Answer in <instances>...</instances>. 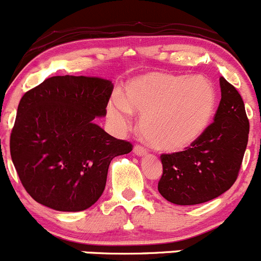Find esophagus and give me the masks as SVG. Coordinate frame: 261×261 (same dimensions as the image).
Listing matches in <instances>:
<instances>
[{
	"label": "esophagus",
	"instance_id": "1",
	"mask_svg": "<svg viewBox=\"0 0 261 261\" xmlns=\"http://www.w3.org/2000/svg\"><path fill=\"white\" fill-rule=\"evenodd\" d=\"M134 153H136L137 155H144L147 153V148L144 146H142V144H136V147H134Z\"/></svg>",
	"mask_w": 261,
	"mask_h": 261
}]
</instances>
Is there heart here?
<instances>
[{
	"instance_id": "b5f03b06",
	"label": "heart",
	"mask_w": 261,
	"mask_h": 261,
	"mask_svg": "<svg viewBox=\"0 0 261 261\" xmlns=\"http://www.w3.org/2000/svg\"><path fill=\"white\" fill-rule=\"evenodd\" d=\"M214 87L205 77L152 72L133 79L125 87V100L114 95L109 115L127 125L132 109L142 113L141 127L150 144L178 150L190 146L207 128L215 111Z\"/></svg>"
}]
</instances>
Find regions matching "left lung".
<instances>
[{"label":"left lung","mask_w":261,"mask_h":261,"mask_svg":"<svg viewBox=\"0 0 261 261\" xmlns=\"http://www.w3.org/2000/svg\"><path fill=\"white\" fill-rule=\"evenodd\" d=\"M221 100L214 122L182 152L162 153L161 195L176 205H198L235 184L248 146L249 119L241 95L220 77Z\"/></svg>","instance_id":"left-lung-1"}]
</instances>
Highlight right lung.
<instances>
[{"instance_id": "obj_1", "label": "right lung", "mask_w": 261, "mask_h": 261, "mask_svg": "<svg viewBox=\"0 0 261 261\" xmlns=\"http://www.w3.org/2000/svg\"><path fill=\"white\" fill-rule=\"evenodd\" d=\"M113 84L96 76H53L23 94L10 137L20 181L36 202L58 211L93 206L106 189L111 161L129 153L94 123L107 114Z\"/></svg>"}]
</instances>
